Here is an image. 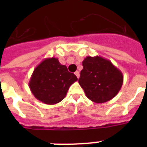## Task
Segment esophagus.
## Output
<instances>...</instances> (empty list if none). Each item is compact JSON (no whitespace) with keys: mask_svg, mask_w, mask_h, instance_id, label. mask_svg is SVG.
<instances>
[{"mask_svg":"<svg viewBox=\"0 0 147 147\" xmlns=\"http://www.w3.org/2000/svg\"><path fill=\"white\" fill-rule=\"evenodd\" d=\"M75 75H76V77H77V78H79V76H80V73H79V71H76V72H75Z\"/></svg>","mask_w":147,"mask_h":147,"instance_id":"1","label":"esophagus"}]
</instances>
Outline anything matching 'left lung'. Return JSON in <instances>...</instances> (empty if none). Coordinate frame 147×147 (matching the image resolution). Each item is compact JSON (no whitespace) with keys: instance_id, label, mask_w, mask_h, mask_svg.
I'll use <instances>...</instances> for the list:
<instances>
[{"instance_id":"8db88e82","label":"left lung","mask_w":147,"mask_h":147,"mask_svg":"<svg viewBox=\"0 0 147 147\" xmlns=\"http://www.w3.org/2000/svg\"><path fill=\"white\" fill-rule=\"evenodd\" d=\"M78 83L85 95L93 102L111 100L121 90L123 74L108 59L100 56H87L82 62Z\"/></svg>"}]
</instances>
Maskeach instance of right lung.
Wrapping results in <instances>:
<instances>
[{
    "label": "right lung",
    "instance_id": "add662e5",
    "mask_svg": "<svg viewBox=\"0 0 147 147\" xmlns=\"http://www.w3.org/2000/svg\"><path fill=\"white\" fill-rule=\"evenodd\" d=\"M77 80L76 75L60 64L57 58H47L33 70L29 87L37 100L52 105L63 100L69 87Z\"/></svg>",
    "mask_w": 147,
    "mask_h": 147
}]
</instances>
